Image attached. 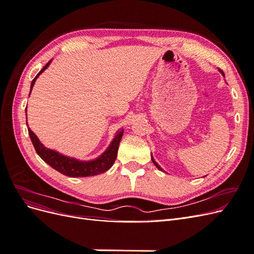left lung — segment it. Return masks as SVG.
<instances>
[{
	"mask_svg": "<svg viewBox=\"0 0 254 254\" xmlns=\"http://www.w3.org/2000/svg\"><path fill=\"white\" fill-rule=\"evenodd\" d=\"M219 72H220V73H221V75H222V76H224V77H225V74H224V72H222V71H220V70H219ZM151 160H152V162H153V164H155V165H156V167L158 168V170H160L161 172H163V170H162V167H161V166H160V165H159V164H158V163L156 162V161H155V159H153V157H152V156H151Z\"/></svg>",
	"mask_w": 254,
	"mask_h": 254,
	"instance_id": "8db88e82",
	"label": "left lung"
}]
</instances>
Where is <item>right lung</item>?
I'll use <instances>...</instances> for the list:
<instances>
[{
    "label": "right lung",
    "instance_id": "obj_1",
    "mask_svg": "<svg viewBox=\"0 0 254 254\" xmlns=\"http://www.w3.org/2000/svg\"><path fill=\"white\" fill-rule=\"evenodd\" d=\"M52 60H50L49 63L45 64V66L33 79L32 84H30L29 95L32 93V90L36 82V79L39 77L41 73H43L45 70H47V68L50 66ZM26 110L27 108L25 109V111ZM26 119H27V114H26ZM26 125L28 126L27 123ZM27 129H28L29 137L30 140H32V143L34 145L37 153L39 155V157L44 161V162L48 163L51 167L54 168V170H56L57 172L61 173L63 175L68 176V177H74V178L75 177L96 176L99 174H103L106 171H108L109 168H111L115 159L118 157L119 145L122 140L123 133H124V129L118 130L117 133H115L113 137V140L111 141L108 147H107V149L102 153L101 156H98L96 159L90 160V161H82L72 157L64 156L59 151L47 148L40 142V140L38 139V136L32 131V130H30V128L28 127Z\"/></svg>",
    "mask_w": 254,
    "mask_h": 254
}]
</instances>
